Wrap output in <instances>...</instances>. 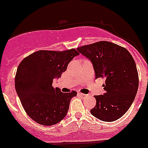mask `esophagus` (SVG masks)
I'll list each match as a JSON object with an SVG mask.
<instances>
[{
  "label": "esophagus",
  "instance_id": "34e87169",
  "mask_svg": "<svg viewBox=\"0 0 148 148\" xmlns=\"http://www.w3.org/2000/svg\"><path fill=\"white\" fill-rule=\"evenodd\" d=\"M80 95L82 96V97H86L87 95H86V94H83V93H80Z\"/></svg>",
  "mask_w": 148,
  "mask_h": 148
}]
</instances>
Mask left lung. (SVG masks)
I'll list each match as a JSON object with an SVG mask.
<instances>
[{"mask_svg":"<svg viewBox=\"0 0 148 148\" xmlns=\"http://www.w3.org/2000/svg\"><path fill=\"white\" fill-rule=\"evenodd\" d=\"M77 50L91 61L95 78H105V92L94 96L96 104L91 114L108 122L120 119L130 108L138 87V72L131 54L108 41L83 46Z\"/></svg>","mask_w":148,"mask_h":148,"instance_id":"obj_1","label":"left lung"}]
</instances>
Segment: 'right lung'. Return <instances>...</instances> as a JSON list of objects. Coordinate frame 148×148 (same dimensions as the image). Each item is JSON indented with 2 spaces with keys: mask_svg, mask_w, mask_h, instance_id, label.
I'll return each instance as SVG.
<instances>
[{
  "mask_svg": "<svg viewBox=\"0 0 148 148\" xmlns=\"http://www.w3.org/2000/svg\"><path fill=\"white\" fill-rule=\"evenodd\" d=\"M78 55L75 49L62 52L39 50L21 62L15 75V90L24 110L35 122L50 126L66 116L70 100L77 92L64 93L52 84Z\"/></svg>",
  "mask_w": 148,
  "mask_h": 148,
  "instance_id": "1",
  "label": "right lung"
}]
</instances>
